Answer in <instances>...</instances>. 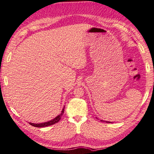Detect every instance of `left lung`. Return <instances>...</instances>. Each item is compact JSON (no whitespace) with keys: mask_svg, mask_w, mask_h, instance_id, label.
Returning <instances> with one entry per match:
<instances>
[{"mask_svg":"<svg viewBox=\"0 0 154 154\" xmlns=\"http://www.w3.org/2000/svg\"><path fill=\"white\" fill-rule=\"evenodd\" d=\"M106 122H109V123H111V122H107V121H106Z\"/></svg>","mask_w":154,"mask_h":154,"instance_id":"left-lung-1","label":"left lung"}]
</instances>
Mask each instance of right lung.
<instances>
[{
  "label": "right lung",
  "instance_id": "obj_1",
  "mask_svg": "<svg viewBox=\"0 0 154 154\" xmlns=\"http://www.w3.org/2000/svg\"><path fill=\"white\" fill-rule=\"evenodd\" d=\"M64 107L63 110L61 111V113L60 114H59V116H57L56 118H54L53 120H51V121H48V122H44V123H40V124H34V123H31L29 122V124L32 126H35V127H38V128H40V127H45V126H51V125H54V124H55L57 122H58L59 120H60L62 116H63V112H64Z\"/></svg>",
  "mask_w": 154,
  "mask_h": 154
}]
</instances>
